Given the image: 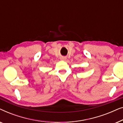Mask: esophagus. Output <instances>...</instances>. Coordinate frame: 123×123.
<instances>
[{
	"label": "esophagus",
	"instance_id": "obj_1",
	"mask_svg": "<svg viewBox=\"0 0 123 123\" xmlns=\"http://www.w3.org/2000/svg\"><path fill=\"white\" fill-rule=\"evenodd\" d=\"M62 59V60H64L65 59V58H64V57H63V58H62V59Z\"/></svg>",
	"mask_w": 123,
	"mask_h": 123
}]
</instances>
